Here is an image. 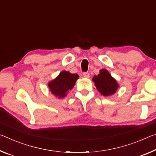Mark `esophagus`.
<instances>
[{
    "label": "esophagus",
    "instance_id": "esophagus-1",
    "mask_svg": "<svg viewBox=\"0 0 156 156\" xmlns=\"http://www.w3.org/2000/svg\"><path fill=\"white\" fill-rule=\"evenodd\" d=\"M83 76L84 78H87L90 77V73H89L88 72H84V73H83Z\"/></svg>",
    "mask_w": 156,
    "mask_h": 156
}]
</instances>
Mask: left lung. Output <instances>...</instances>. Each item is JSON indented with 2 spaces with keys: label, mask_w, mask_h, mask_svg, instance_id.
<instances>
[{
  "label": "left lung",
  "mask_w": 156,
  "mask_h": 156,
  "mask_svg": "<svg viewBox=\"0 0 156 156\" xmlns=\"http://www.w3.org/2000/svg\"><path fill=\"white\" fill-rule=\"evenodd\" d=\"M92 81L98 91L105 96L114 94L119 87L117 81L106 69L100 70L97 76H94Z\"/></svg>",
  "instance_id": "8db88e82"
}]
</instances>
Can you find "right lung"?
I'll list each match as a JSON object with an SVG mask.
<instances>
[{"mask_svg": "<svg viewBox=\"0 0 156 156\" xmlns=\"http://www.w3.org/2000/svg\"><path fill=\"white\" fill-rule=\"evenodd\" d=\"M78 78L77 73L62 71L58 77L48 83V86L53 94L59 98H64L69 90H72Z\"/></svg>", "mask_w": 156, "mask_h": 156, "instance_id": "add662e5", "label": "right lung"}]
</instances>
